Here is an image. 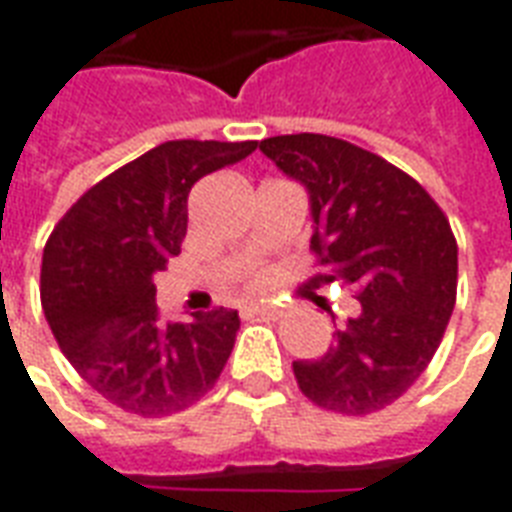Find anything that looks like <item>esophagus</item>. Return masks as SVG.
<instances>
[{"mask_svg": "<svg viewBox=\"0 0 512 512\" xmlns=\"http://www.w3.org/2000/svg\"><path fill=\"white\" fill-rule=\"evenodd\" d=\"M253 313H259V315H267V318H280L283 315V310L275 305H264V302H256V305H251Z\"/></svg>", "mask_w": 512, "mask_h": 512, "instance_id": "1", "label": "esophagus"}]
</instances>
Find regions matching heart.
<instances>
[{"label":"heart","mask_w":512,"mask_h":512,"mask_svg":"<svg viewBox=\"0 0 512 512\" xmlns=\"http://www.w3.org/2000/svg\"><path fill=\"white\" fill-rule=\"evenodd\" d=\"M251 283H253V288H264V286H267V283H270V278H267L264 272H259V275H256V278L251 280Z\"/></svg>","instance_id":"b5f03b06"}]
</instances>
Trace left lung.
<instances>
[{
  "instance_id": "1",
  "label": "left lung",
  "mask_w": 512,
  "mask_h": 512,
  "mask_svg": "<svg viewBox=\"0 0 512 512\" xmlns=\"http://www.w3.org/2000/svg\"><path fill=\"white\" fill-rule=\"evenodd\" d=\"M259 151L310 197V248L359 313L318 359L294 361L318 407L370 416L397 402L440 348L456 305L459 248L445 213L407 172L326 134H280Z\"/></svg>"
}]
</instances>
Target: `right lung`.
I'll return each instance as SVG.
<instances>
[{
    "label": "right lung",
    "mask_w": 512,
    "mask_h": 512,
    "mask_svg": "<svg viewBox=\"0 0 512 512\" xmlns=\"http://www.w3.org/2000/svg\"><path fill=\"white\" fill-rule=\"evenodd\" d=\"M256 145L161 142L88 188L45 242L40 299L53 337L80 378L126 413L186 410L224 370L237 310L161 324L153 275L180 253L194 183Z\"/></svg>",
    "instance_id": "1"
}]
</instances>
